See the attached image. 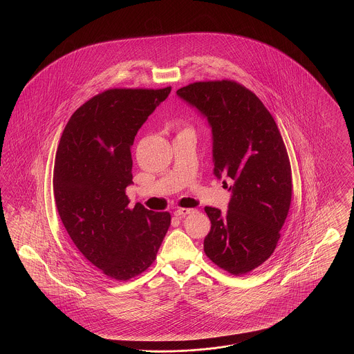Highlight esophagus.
Returning a JSON list of instances; mask_svg holds the SVG:
<instances>
[{"instance_id":"34e87169","label":"esophagus","mask_w":354,"mask_h":354,"mask_svg":"<svg viewBox=\"0 0 354 354\" xmlns=\"http://www.w3.org/2000/svg\"><path fill=\"white\" fill-rule=\"evenodd\" d=\"M192 212H194L192 208H179V209L175 211V215L176 216H185V215H189Z\"/></svg>"}]
</instances>
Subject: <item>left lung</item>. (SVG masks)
I'll return each instance as SVG.
<instances>
[{
	"instance_id": "1",
	"label": "left lung",
	"mask_w": 354,
	"mask_h": 354,
	"mask_svg": "<svg viewBox=\"0 0 354 354\" xmlns=\"http://www.w3.org/2000/svg\"><path fill=\"white\" fill-rule=\"evenodd\" d=\"M176 94L207 119L214 175L231 192L225 214L204 208L211 220L204 252L232 274L251 272L274 251L292 199L281 134L263 102L234 81L195 82Z\"/></svg>"
}]
</instances>
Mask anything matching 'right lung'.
<instances>
[{
  "label": "right lung",
  "mask_w": 354,
  "mask_h": 354,
  "mask_svg": "<svg viewBox=\"0 0 354 354\" xmlns=\"http://www.w3.org/2000/svg\"><path fill=\"white\" fill-rule=\"evenodd\" d=\"M160 90L111 88L68 119L55 155L53 189L59 218L84 257L126 281L147 270L169 231V212L129 208L135 135L169 97Z\"/></svg>",
  "instance_id": "add662e5"
}]
</instances>
